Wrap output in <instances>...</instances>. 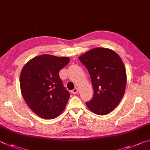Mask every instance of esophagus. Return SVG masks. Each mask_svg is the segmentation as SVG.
Masks as SVG:
<instances>
[{"label": "esophagus", "mask_w": 150, "mask_h": 150, "mask_svg": "<svg viewBox=\"0 0 150 150\" xmlns=\"http://www.w3.org/2000/svg\"><path fill=\"white\" fill-rule=\"evenodd\" d=\"M77 92H78V88H75L74 89H73L72 91H71V93L76 94V93H77Z\"/></svg>", "instance_id": "1"}]
</instances>
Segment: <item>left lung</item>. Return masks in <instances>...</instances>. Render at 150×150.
Masks as SVG:
<instances>
[{
    "mask_svg": "<svg viewBox=\"0 0 150 150\" xmlns=\"http://www.w3.org/2000/svg\"><path fill=\"white\" fill-rule=\"evenodd\" d=\"M91 76L94 96L86 102L90 110L100 115L113 111L124 96L126 69L117 54L112 50L95 48L79 57Z\"/></svg>",
    "mask_w": 150,
    "mask_h": 150,
    "instance_id": "left-lung-1",
    "label": "left lung"
}]
</instances>
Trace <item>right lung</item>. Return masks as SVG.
Instances as JSON below:
<instances>
[{
  "label": "right lung",
  "instance_id": "add662e5",
  "mask_svg": "<svg viewBox=\"0 0 150 150\" xmlns=\"http://www.w3.org/2000/svg\"><path fill=\"white\" fill-rule=\"evenodd\" d=\"M69 59L44 54L31 59L21 70V94L30 109L40 117L54 119L66 108L70 94L64 88L59 72Z\"/></svg>",
  "mask_w": 150,
  "mask_h": 150
}]
</instances>
